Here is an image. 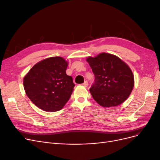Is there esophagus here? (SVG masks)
Listing matches in <instances>:
<instances>
[{
  "instance_id": "34e87169",
  "label": "esophagus",
  "mask_w": 160,
  "mask_h": 160,
  "mask_svg": "<svg viewBox=\"0 0 160 160\" xmlns=\"http://www.w3.org/2000/svg\"><path fill=\"white\" fill-rule=\"evenodd\" d=\"M88 81H85V82H84V83H83V84H82V85H83L84 87H85V88H86V87H88Z\"/></svg>"
}]
</instances>
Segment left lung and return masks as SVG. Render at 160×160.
<instances>
[{"instance_id": "left-lung-1", "label": "left lung", "mask_w": 160, "mask_h": 160, "mask_svg": "<svg viewBox=\"0 0 160 160\" xmlns=\"http://www.w3.org/2000/svg\"><path fill=\"white\" fill-rule=\"evenodd\" d=\"M87 61L95 75L89 89L97 103L104 108L122 103L128 99L134 85L132 70L119 57L103 52Z\"/></svg>"}]
</instances>
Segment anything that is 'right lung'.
I'll use <instances>...</instances> for the list:
<instances>
[{"label":"right lung","instance_id":"1","mask_svg":"<svg viewBox=\"0 0 160 160\" xmlns=\"http://www.w3.org/2000/svg\"><path fill=\"white\" fill-rule=\"evenodd\" d=\"M67 65L62 57L48 58L34 65L25 77L26 94L38 108L54 112L69 101L75 84L66 74Z\"/></svg>","mask_w":160,"mask_h":160}]
</instances>
